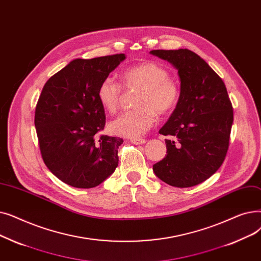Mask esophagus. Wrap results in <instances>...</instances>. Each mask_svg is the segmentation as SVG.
I'll list each match as a JSON object with an SVG mask.
<instances>
[{"label":"esophagus","mask_w":261,"mask_h":261,"mask_svg":"<svg viewBox=\"0 0 261 261\" xmlns=\"http://www.w3.org/2000/svg\"><path fill=\"white\" fill-rule=\"evenodd\" d=\"M130 141H132L134 144H137V145L144 144V143L146 142V140L143 139V138H130Z\"/></svg>","instance_id":"obj_1"}]
</instances>
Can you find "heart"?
<instances>
[{
  "mask_svg": "<svg viewBox=\"0 0 261 261\" xmlns=\"http://www.w3.org/2000/svg\"><path fill=\"white\" fill-rule=\"evenodd\" d=\"M169 71L155 61H145L126 68L121 74L124 89H140L135 98L134 110L121 115L110 124V129L119 136L140 137L156 121V114L166 116L174 110L180 98V87L169 77ZM122 86L114 77H105L97 87V100L110 114L121 106Z\"/></svg>",
  "mask_w": 261,
  "mask_h": 261,
  "instance_id": "obj_1",
  "label": "heart"
}]
</instances>
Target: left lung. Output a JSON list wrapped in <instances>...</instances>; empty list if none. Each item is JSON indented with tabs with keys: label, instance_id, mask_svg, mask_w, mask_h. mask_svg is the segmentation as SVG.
<instances>
[{
	"label": "left lung",
	"instance_id": "left-lung-1",
	"mask_svg": "<svg viewBox=\"0 0 261 261\" xmlns=\"http://www.w3.org/2000/svg\"><path fill=\"white\" fill-rule=\"evenodd\" d=\"M178 70L180 98L159 134L167 155L153 166L158 178L173 187L188 188L205 181L226 157L233 121L224 82L206 61L187 48L153 49Z\"/></svg>",
	"mask_w": 261,
	"mask_h": 261
}]
</instances>
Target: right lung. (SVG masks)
<instances>
[{
	"label": "right lung",
	"mask_w": 261,
	"mask_h": 261,
	"mask_svg": "<svg viewBox=\"0 0 261 261\" xmlns=\"http://www.w3.org/2000/svg\"><path fill=\"white\" fill-rule=\"evenodd\" d=\"M124 59V54L74 59L43 86L35 110L41 157L72 187H96L118 167L123 139L100 134L106 117L96 91Z\"/></svg>",
	"instance_id": "1"
}]
</instances>
